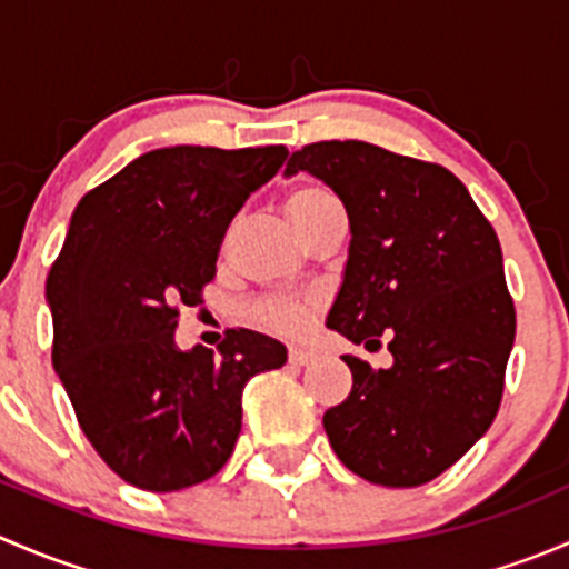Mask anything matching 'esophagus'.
I'll list each match as a JSON object with an SVG mask.
<instances>
[{"instance_id": "esophagus-1", "label": "esophagus", "mask_w": 569, "mask_h": 569, "mask_svg": "<svg viewBox=\"0 0 569 569\" xmlns=\"http://www.w3.org/2000/svg\"><path fill=\"white\" fill-rule=\"evenodd\" d=\"M289 360L295 366H308L317 360V352L313 349H302V347H289Z\"/></svg>"}]
</instances>
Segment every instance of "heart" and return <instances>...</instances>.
<instances>
[{"label":"heart","instance_id":"obj_1","mask_svg":"<svg viewBox=\"0 0 569 569\" xmlns=\"http://www.w3.org/2000/svg\"><path fill=\"white\" fill-rule=\"evenodd\" d=\"M336 194L330 192L321 183L306 181L300 187L291 189V194L286 198V211H289L291 222L297 226V231L306 237L319 220H325L327 214L338 211ZM313 311H317V302L308 300V297H289V295H272L258 300L250 308L252 325L263 327L269 332H280V336H300L302 330L311 321Z\"/></svg>","mask_w":569,"mask_h":569}]
</instances>
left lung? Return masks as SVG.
<instances>
[{
	"label": "left lung",
	"mask_w": 569,
	"mask_h": 569,
	"mask_svg": "<svg viewBox=\"0 0 569 569\" xmlns=\"http://www.w3.org/2000/svg\"><path fill=\"white\" fill-rule=\"evenodd\" d=\"M308 170L341 198L349 258L327 327L391 369L343 355L352 391L321 418L338 460L371 485L418 487L490 429L515 343L496 231L451 170L360 140L311 142Z\"/></svg>",
	"instance_id": "obj_1"
}]
</instances>
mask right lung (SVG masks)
Here are the masks:
<instances>
[{
  "label": "right lung",
  "mask_w": 569,
  "mask_h": 569,
  "mask_svg": "<svg viewBox=\"0 0 569 569\" xmlns=\"http://www.w3.org/2000/svg\"><path fill=\"white\" fill-rule=\"evenodd\" d=\"M286 146L157 148L73 209L46 278L51 363L99 457L129 485L173 492L211 479L242 432V393L286 347L228 330L214 349L176 347L181 306L203 302L217 252Z\"/></svg>",
  "instance_id": "obj_1"
}]
</instances>
